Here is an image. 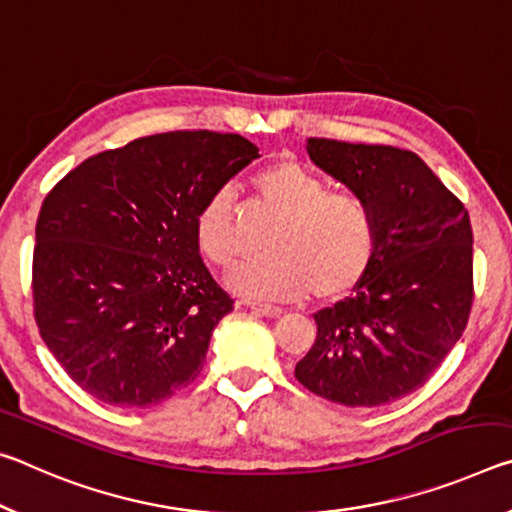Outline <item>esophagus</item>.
<instances>
[{"label":"esophagus","instance_id":"34e87169","mask_svg":"<svg viewBox=\"0 0 512 512\" xmlns=\"http://www.w3.org/2000/svg\"><path fill=\"white\" fill-rule=\"evenodd\" d=\"M247 306L254 313L265 315V317H281L283 315V308L272 306V304H261V301H247Z\"/></svg>","mask_w":512,"mask_h":512}]
</instances>
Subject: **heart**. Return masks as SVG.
Masks as SVG:
<instances>
[{
	"label": "heart",
	"instance_id": "heart-1",
	"mask_svg": "<svg viewBox=\"0 0 512 512\" xmlns=\"http://www.w3.org/2000/svg\"><path fill=\"white\" fill-rule=\"evenodd\" d=\"M254 192L279 222L267 238L272 256L242 263L229 274V288L245 297L338 299L354 290L374 258L376 233L370 208L295 161L263 167ZM195 240L208 261L231 265L240 256L238 208L231 190L220 188L201 204Z\"/></svg>",
	"mask_w": 512,
	"mask_h": 512
}]
</instances>
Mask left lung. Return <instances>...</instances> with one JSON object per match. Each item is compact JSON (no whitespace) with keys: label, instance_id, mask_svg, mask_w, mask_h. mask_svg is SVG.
I'll use <instances>...</instances> for the list:
<instances>
[{"label":"left lung","instance_id":"1","mask_svg":"<svg viewBox=\"0 0 512 512\" xmlns=\"http://www.w3.org/2000/svg\"><path fill=\"white\" fill-rule=\"evenodd\" d=\"M311 161L370 208L374 258L354 297L315 315L297 381L333 404L374 408L429 381L472 308V224L420 156L308 138Z\"/></svg>","mask_w":512,"mask_h":512}]
</instances>
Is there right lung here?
<instances>
[{
    "label": "right lung",
    "mask_w": 512,
    "mask_h": 512,
    "mask_svg": "<svg viewBox=\"0 0 512 512\" xmlns=\"http://www.w3.org/2000/svg\"><path fill=\"white\" fill-rule=\"evenodd\" d=\"M254 158L238 133H156L90 156L45 197L36 322L88 395L147 408L197 379L233 299L201 261L195 217Z\"/></svg>",
    "instance_id": "right-lung-1"
}]
</instances>
